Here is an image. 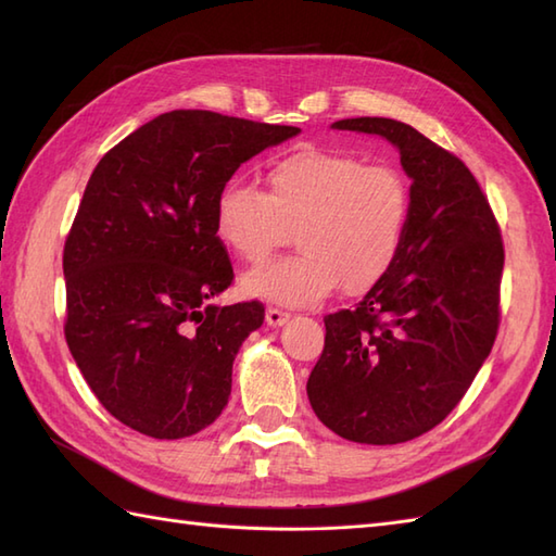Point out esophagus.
<instances>
[{
	"label": "esophagus",
	"instance_id": "obj_1",
	"mask_svg": "<svg viewBox=\"0 0 556 556\" xmlns=\"http://www.w3.org/2000/svg\"><path fill=\"white\" fill-rule=\"evenodd\" d=\"M289 317H291V313L281 311V308H275V305H269V308L265 311V323L269 327H281V325L289 320Z\"/></svg>",
	"mask_w": 556,
	"mask_h": 556
}]
</instances>
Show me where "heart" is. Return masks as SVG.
Wrapping results in <instances>:
<instances>
[{"instance_id":"heart-1","label":"heart","mask_w":556,"mask_h":556,"mask_svg":"<svg viewBox=\"0 0 556 556\" xmlns=\"http://www.w3.org/2000/svg\"><path fill=\"white\" fill-rule=\"evenodd\" d=\"M410 217V186L389 164L349 152L299 148L265 172V191L227 184L215 200L219 243L245 265H260L289 239L291 257L243 279L248 296L285 305L323 301L341 285L368 291L401 253Z\"/></svg>"}]
</instances>
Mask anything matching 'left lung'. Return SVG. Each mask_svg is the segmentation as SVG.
Instances as JSON below:
<instances>
[{
    "label": "left lung",
    "instance_id": "obj_1",
    "mask_svg": "<svg viewBox=\"0 0 556 556\" xmlns=\"http://www.w3.org/2000/svg\"><path fill=\"white\" fill-rule=\"evenodd\" d=\"M332 126L399 148L410 217L392 269L356 308L325 317L308 399L344 440L408 442L456 408L497 339L500 224L466 164L413 126L382 116Z\"/></svg>",
    "mask_w": 556,
    "mask_h": 556
}]
</instances>
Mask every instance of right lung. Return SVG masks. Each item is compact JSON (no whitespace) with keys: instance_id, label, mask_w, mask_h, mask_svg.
I'll return each instance as SVG.
<instances>
[{"instance_id":"obj_1","label":"right lung","mask_w":556,"mask_h":556,"mask_svg":"<svg viewBox=\"0 0 556 556\" xmlns=\"http://www.w3.org/2000/svg\"><path fill=\"white\" fill-rule=\"evenodd\" d=\"M299 131L174 110L90 174L64 243V337L92 394L131 430L181 440L227 406L233 358L265 308L207 303L233 281L215 200L245 160Z\"/></svg>"}]
</instances>
